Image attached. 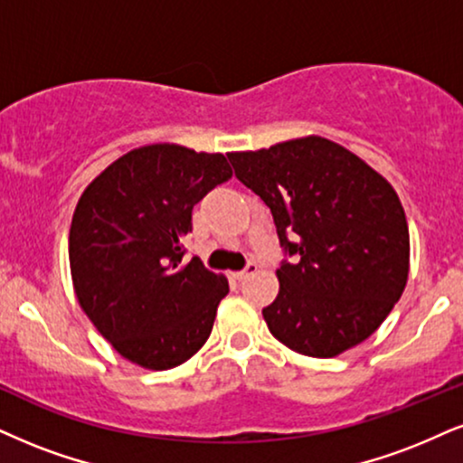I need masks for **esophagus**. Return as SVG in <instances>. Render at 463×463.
<instances>
[{"label":"esophagus","mask_w":463,"mask_h":463,"mask_svg":"<svg viewBox=\"0 0 463 463\" xmlns=\"http://www.w3.org/2000/svg\"><path fill=\"white\" fill-rule=\"evenodd\" d=\"M255 272H258V264H249L247 268H244V270H238V272H232V279H236L238 283L241 281H244V279H249V277H253Z\"/></svg>","instance_id":"obj_1"}]
</instances>
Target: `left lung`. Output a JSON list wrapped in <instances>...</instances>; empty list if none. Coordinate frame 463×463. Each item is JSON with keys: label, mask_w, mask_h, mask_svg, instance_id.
<instances>
[{"label": "left lung", "mask_w": 463, "mask_h": 463, "mask_svg": "<svg viewBox=\"0 0 463 463\" xmlns=\"http://www.w3.org/2000/svg\"><path fill=\"white\" fill-rule=\"evenodd\" d=\"M236 178L264 199L296 264L277 270L264 311L275 339L313 358L363 344L402 298L410 233L395 188L363 158L324 137L227 154Z\"/></svg>", "instance_id": "8db88e82"}]
</instances>
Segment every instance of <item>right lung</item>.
I'll return each instance as SVG.
<instances>
[{"instance_id":"right-lung-1","label":"right lung","mask_w":463,"mask_h":463,"mask_svg":"<svg viewBox=\"0 0 463 463\" xmlns=\"http://www.w3.org/2000/svg\"><path fill=\"white\" fill-rule=\"evenodd\" d=\"M232 178L222 154L175 144L130 150L90 182L72 214L74 294L96 330L130 363L165 371L197 354L230 292L182 238L193 205Z\"/></svg>"}]
</instances>
